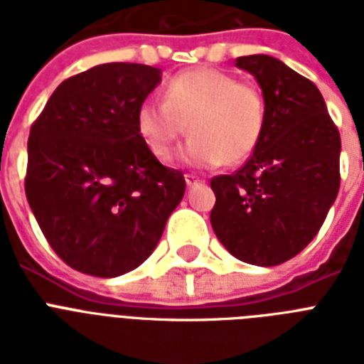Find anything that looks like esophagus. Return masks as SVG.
I'll list each match as a JSON object with an SVG mask.
<instances>
[{"label":"esophagus","instance_id":"esophagus-1","mask_svg":"<svg viewBox=\"0 0 364 364\" xmlns=\"http://www.w3.org/2000/svg\"><path fill=\"white\" fill-rule=\"evenodd\" d=\"M185 181H187V187H194V185L202 183V179H200L198 176H194V173H187V176H185Z\"/></svg>","mask_w":364,"mask_h":364}]
</instances>
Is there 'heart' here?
<instances>
[{
  "label": "heart",
  "mask_w": 364,
  "mask_h": 364,
  "mask_svg": "<svg viewBox=\"0 0 364 364\" xmlns=\"http://www.w3.org/2000/svg\"><path fill=\"white\" fill-rule=\"evenodd\" d=\"M137 132L162 162L193 134L183 159L200 168L240 164L259 147L266 126V102L251 82L215 68H196L171 77L164 102L145 100L137 109Z\"/></svg>",
  "instance_id": "b5f03b06"
}]
</instances>
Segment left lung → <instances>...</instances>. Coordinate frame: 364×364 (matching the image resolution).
<instances>
[{
	"instance_id": "left-lung-1",
	"label": "left lung",
	"mask_w": 364,
	"mask_h": 364,
	"mask_svg": "<svg viewBox=\"0 0 364 364\" xmlns=\"http://www.w3.org/2000/svg\"><path fill=\"white\" fill-rule=\"evenodd\" d=\"M262 88L259 147L232 176L211 179V227L236 259L276 266L316 238L340 188V132L321 92L282 60L240 56Z\"/></svg>"
}]
</instances>
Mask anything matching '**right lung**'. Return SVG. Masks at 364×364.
I'll return each instance as SVG.
<instances>
[{
    "mask_svg": "<svg viewBox=\"0 0 364 364\" xmlns=\"http://www.w3.org/2000/svg\"><path fill=\"white\" fill-rule=\"evenodd\" d=\"M160 82L143 64L94 65L65 79L31 124L26 198L54 253L96 277L134 270L153 253L185 194L137 132Z\"/></svg>",
    "mask_w": 364,
    "mask_h": 364,
    "instance_id": "1",
    "label": "right lung"
}]
</instances>
